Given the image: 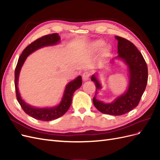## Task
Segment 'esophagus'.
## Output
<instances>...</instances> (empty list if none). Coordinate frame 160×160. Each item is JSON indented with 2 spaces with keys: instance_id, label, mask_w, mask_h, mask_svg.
Returning a JSON list of instances; mask_svg holds the SVG:
<instances>
[{
  "instance_id": "1",
  "label": "esophagus",
  "mask_w": 160,
  "mask_h": 160,
  "mask_svg": "<svg viewBox=\"0 0 160 160\" xmlns=\"http://www.w3.org/2000/svg\"><path fill=\"white\" fill-rule=\"evenodd\" d=\"M89 77H90V72L89 71H85V72H83V77H82V78H83V81H88L89 78Z\"/></svg>"
}]
</instances>
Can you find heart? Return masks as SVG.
<instances>
[{"instance_id":"b5f03b06","label":"heart","mask_w":160,"mask_h":160,"mask_svg":"<svg viewBox=\"0 0 160 160\" xmlns=\"http://www.w3.org/2000/svg\"><path fill=\"white\" fill-rule=\"evenodd\" d=\"M105 42L103 41L98 40L93 42V48H95L96 50H99V49H101V48H103L105 46ZM110 51H111V49L109 47H105L103 51V55H108Z\"/></svg>"}]
</instances>
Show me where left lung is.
Wrapping results in <instances>:
<instances>
[{
  "instance_id": "left-lung-1",
  "label": "left lung",
  "mask_w": 160,
  "mask_h": 160,
  "mask_svg": "<svg viewBox=\"0 0 160 160\" xmlns=\"http://www.w3.org/2000/svg\"><path fill=\"white\" fill-rule=\"evenodd\" d=\"M115 38L118 41V55L115 59L122 60L128 67L129 79L128 90L113 102L105 103L96 99L98 91L101 89L97 74L92 75L91 79L96 86L95 95L93 99L95 107L104 114L122 115L138 105L146 88L148 73L146 62L137 47L124 38L117 36Z\"/></svg>"
}]
</instances>
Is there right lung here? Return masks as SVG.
I'll return each instance as SVG.
<instances>
[{
  "label": "right lung",
  "mask_w": 160,
  "mask_h": 160,
  "mask_svg": "<svg viewBox=\"0 0 160 160\" xmlns=\"http://www.w3.org/2000/svg\"><path fill=\"white\" fill-rule=\"evenodd\" d=\"M61 38L59 35L57 33H53L51 34V35L43 36L31 43L24 49L22 54L19 57L15 68V71H14V86H15L16 95L18 102L27 114L38 120L49 122V121L56 119L61 117L62 115H63L70 108L74 92L77 89H78L82 85V79L81 76L77 77L75 79L69 82L66 86L63 96H62L60 103L55 106V107L52 108H34L32 106H31L30 105L25 103L21 98L17 87L18 81L21 67L23 65L24 62H25L27 57L31 54L32 52L35 51L37 49H39L42 47L57 45L58 42H59Z\"/></svg>",
  "instance_id": "add662e5"
}]
</instances>
